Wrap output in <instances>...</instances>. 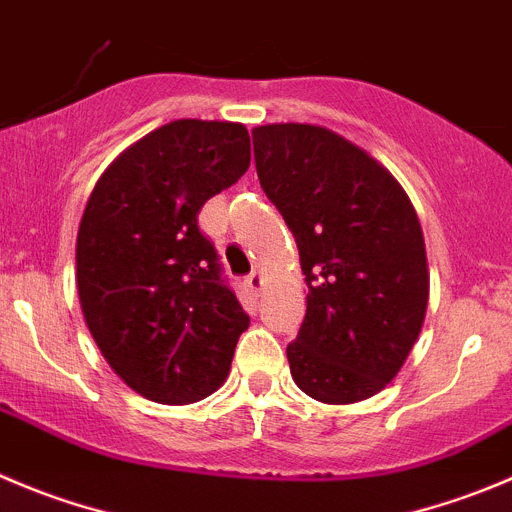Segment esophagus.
I'll list each match as a JSON object with an SVG mask.
<instances>
[{
  "label": "esophagus",
  "instance_id": "esophagus-1",
  "mask_svg": "<svg viewBox=\"0 0 512 512\" xmlns=\"http://www.w3.org/2000/svg\"><path fill=\"white\" fill-rule=\"evenodd\" d=\"M246 284L253 294H261V291H264V276H261V271H251V274L246 276Z\"/></svg>",
  "mask_w": 512,
  "mask_h": 512
}]
</instances>
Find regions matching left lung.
I'll return each instance as SVG.
<instances>
[{"label":"left lung","mask_w":512,"mask_h":512,"mask_svg":"<svg viewBox=\"0 0 512 512\" xmlns=\"http://www.w3.org/2000/svg\"><path fill=\"white\" fill-rule=\"evenodd\" d=\"M261 188L299 246L306 316L286 347L301 392L352 405L387 387L420 337L425 238L397 178L319 125L253 128Z\"/></svg>","instance_id":"obj_1"}]
</instances>
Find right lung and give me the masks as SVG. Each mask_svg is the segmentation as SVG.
<instances>
[{"instance_id": "obj_1", "label": "right lung", "mask_w": 512, "mask_h": 512, "mask_svg": "<svg viewBox=\"0 0 512 512\" xmlns=\"http://www.w3.org/2000/svg\"><path fill=\"white\" fill-rule=\"evenodd\" d=\"M248 165L241 123L173 120L92 188L75 253L82 314L105 362L145 399L191 405L226 382L248 314L198 213Z\"/></svg>"}]
</instances>
